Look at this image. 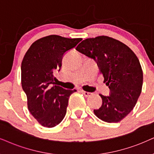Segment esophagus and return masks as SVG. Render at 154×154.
Wrapping results in <instances>:
<instances>
[{
    "label": "esophagus",
    "instance_id": "34e87169",
    "mask_svg": "<svg viewBox=\"0 0 154 154\" xmlns=\"http://www.w3.org/2000/svg\"><path fill=\"white\" fill-rule=\"evenodd\" d=\"M81 92L82 93V94L85 95V97H87L91 96V93L87 92V91H83V90H81Z\"/></svg>",
    "mask_w": 154,
    "mask_h": 154
}]
</instances>
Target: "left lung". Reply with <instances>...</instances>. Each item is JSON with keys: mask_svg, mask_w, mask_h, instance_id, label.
<instances>
[{"mask_svg": "<svg viewBox=\"0 0 154 154\" xmlns=\"http://www.w3.org/2000/svg\"><path fill=\"white\" fill-rule=\"evenodd\" d=\"M76 50L96 62L109 88V96L100 94L102 104L94 113L108 123H116L133 109L141 94L143 72L139 60L125 44L107 36L87 38Z\"/></svg>", "mask_w": 154, "mask_h": 154, "instance_id": "left-lung-1", "label": "left lung"}]
</instances>
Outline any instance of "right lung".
<instances>
[{"mask_svg": "<svg viewBox=\"0 0 154 154\" xmlns=\"http://www.w3.org/2000/svg\"><path fill=\"white\" fill-rule=\"evenodd\" d=\"M82 40L55 35L44 37L31 45L23 57L21 84L27 96L28 109L45 127H54L63 121L69 96L77 91L54 85V74L61 69L65 52Z\"/></svg>", "mask_w": 154, "mask_h": 154, "instance_id": "add662e5", "label": "right lung"}]
</instances>
